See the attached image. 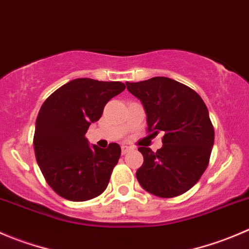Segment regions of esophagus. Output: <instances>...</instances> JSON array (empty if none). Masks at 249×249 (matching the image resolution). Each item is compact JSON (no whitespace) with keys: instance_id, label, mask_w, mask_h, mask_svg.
<instances>
[{"instance_id":"1","label":"esophagus","mask_w":249,"mask_h":249,"mask_svg":"<svg viewBox=\"0 0 249 249\" xmlns=\"http://www.w3.org/2000/svg\"><path fill=\"white\" fill-rule=\"evenodd\" d=\"M131 151V147H129V146H123L122 147V153L123 154H126L127 152H130Z\"/></svg>"}]
</instances>
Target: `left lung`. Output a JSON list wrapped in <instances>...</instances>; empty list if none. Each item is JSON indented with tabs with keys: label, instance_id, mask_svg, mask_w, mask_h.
I'll return each mask as SVG.
<instances>
[{
	"label": "left lung",
	"instance_id": "8db88e82",
	"mask_svg": "<svg viewBox=\"0 0 249 249\" xmlns=\"http://www.w3.org/2000/svg\"><path fill=\"white\" fill-rule=\"evenodd\" d=\"M147 114V130L164 132L161 148L139 147L143 164L136 171L142 189L161 198L189 191L209 164L214 127L201 96L189 86L165 76L126 83Z\"/></svg>",
	"mask_w": 249,
	"mask_h": 249
}]
</instances>
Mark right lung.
Wrapping results in <instances>:
<instances>
[{"label":"right lung","instance_id":"obj_1","mask_svg":"<svg viewBox=\"0 0 249 249\" xmlns=\"http://www.w3.org/2000/svg\"><path fill=\"white\" fill-rule=\"evenodd\" d=\"M125 90L120 81L74 79L43 102L34 149L45 180L63 198L84 202L100 196L122 154L118 143L90 147L86 131L102 117L106 103Z\"/></svg>","mask_w":249,"mask_h":249}]
</instances>
